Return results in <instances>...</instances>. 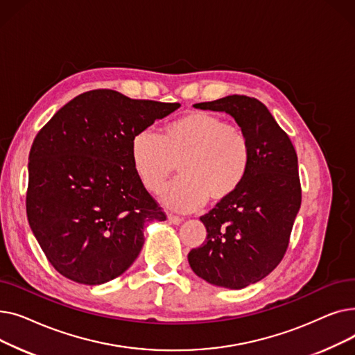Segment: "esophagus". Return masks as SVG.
<instances>
[{
  "instance_id": "1",
  "label": "esophagus",
  "mask_w": 355,
  "mask_h": 355,
  "mask_svg": "<svg viewBox=\"0 0 355 355\" xmlns=\"http://www.w3.org/2000/svg\"><path fill=\"white\" fill-rule=\"evenodd\" d=\"M168 221L173 223V225H180V223L182 221V218L178 217V216H174V214H168Z\"/></svg>"
}]
</instances>
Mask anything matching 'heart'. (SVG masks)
I'll return each instance as SVG.
<instances>
[{
    "mask_svg": "<svg viewBox=\"0 0 355 355\" xmlns=\"http://www.w3.org/2000/svg\"><path fill=\"white\" fill-rule=\"evenodd\" d=\"M130 161L144 187L157 193L175 171L181 177L162 191L178 211L229 200L245 182L252 146L245 129L206 110L187 112L164 125L161 135L142 129L130 141Z\"/></svg>",
    "mask_w": 355,
    "mask_h": 355,
    "instance_id": "b5f03b06",
    "label": "heart"
}]
</instances>
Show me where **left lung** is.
<instances>
[{
	"mask_svg": "<svg viewBox=\"0 0 355 355\" xmlns=\"http://www.w3.org/2000/svg\"><path fill=\"white\" fill-rule=\"evenodd\" d=\"M196 107L230 114L245 129L252 161L241 187L200 217L206 241L189 253L191 269L211 285L241 289L284 259L302 201L297 157L285 130L256 98L230 95Z\"/></svg>",
	"mask_w": 355,
	"mask_h": 355,
	"instance_id": "obj_1",
	"label": "left lung"
}]
</instances>
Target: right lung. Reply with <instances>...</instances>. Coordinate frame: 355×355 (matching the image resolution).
<instances>
[{
  "label": "right lung",
  "instance_id": "add662e5",
  "mask_svg": "<svg viewBox=\"0 0 355 355\" xmlns=\"http://www.w3.org/2000/svg\"><path fill=\"white\" fill-rule=\"evenodd\" d=\"M177 107L110 89L89 90L35 135L27 218L60 275L83 285L112 281L138 257L146 223L166 220L134 171L130 141Z\"/></svg>",
  "mask_w": 355,
  "mask_h": 355
}]
</instances>
